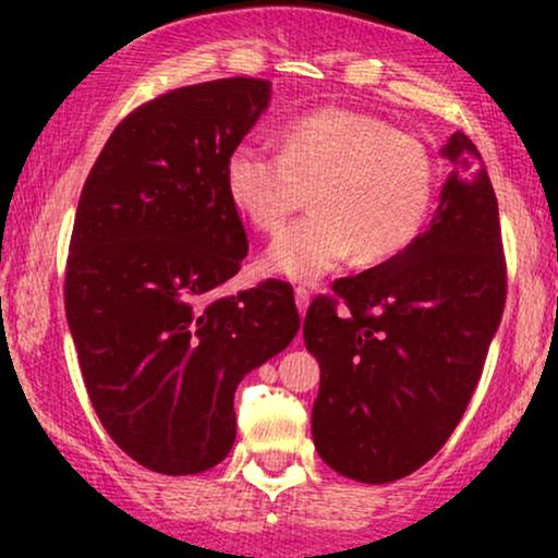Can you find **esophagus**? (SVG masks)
I'll return each instance as SVG.
<instances>
[{"mask_svg": "<svg viewBox=\"0 0 558 558\" xmlns=\"http://www.w3.org/2000/svg\"><path fill=\"white\" fill-rule=\"evenodd\" d=\"M293 296H296V306H299V315H306V306H310V291L304 286L293 288Z\"/></svg>", "mask_w": 558, "mask_h": 558, "instance_id": "esophagus-1", "label": "esophagus"}]
</instances>
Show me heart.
Segmentation results:
<instances>
[{
  "instance_id": "heart-1",
  "label": "heart",
  "mask_w": 558,
  "mask_h": 558,
  "mask_svg": "<svg viewBox=\"0 0 558 558\" xmlns=\"http://www.w3.org/2000/svg\"><path fill=\"white\" fill-rule=\"evenodd\" d=\"M280 141L283 155L241 141L226 159L230 202L259 233H278L310 194L315 213L272 243L267 272L315 280L351 254L380 265L420 239L435 165L412 133L351 107H319L293 118Z\"/></svg>"
}]
</instances>
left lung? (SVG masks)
Here are the masks:
<instances>
[{"mask_svg": "<svg viewBox=\"0 0 558 558\" xmlns=\"http://www.w3.org/2000/svg\"><path fill=\"white\" fill-rule=\"evenodd\" d=\"M453 172L430 228L399 257L332 280L304 317L317 356L312 435L323 462L360 483L412 475L444 448L483 375L506 304L498 202L477 146L453 133ZM344 312L338 313L337 306Z\"/></svg>", "mask_w": 558, "mask_h": 558, "instance_id": "1", "label": "left lung"}]
</instances>
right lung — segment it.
I'll return each mask as SVG.
<instances>
[{"label":"right lung","mask_w":558,"mask_h":558,"mask_svg":"<svg viewBox=\"0 0 558 558\" xmlns=\"http://www.w3.org/2000/svg\"><path fill=\"white\" fill-rule=\"evenodd\" d=\"M270 81L172 88L120 120L83 183L65 315L96 417L133 462L196 475L235 440L241 377L283 351L301 317L267 278L217 296L248 254L226 159Z\"/></svg>","instance_id":"obj_1"}]
</instances>
